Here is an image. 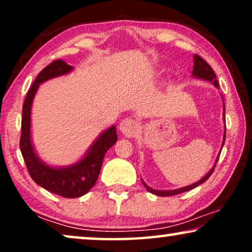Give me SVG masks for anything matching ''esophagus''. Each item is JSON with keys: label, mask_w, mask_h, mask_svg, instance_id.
Masks as SVG:
<instances>
[{"label": "esophagus", "mask_w": 252, "mask_h": 252, "mask_svg": "<svg viewBox=\"0 0 252 252\" xmlns=\"http://www.w3.org/2000/svg\"><path fill=\"white\" fill-rule=\"evenodd\" d=\"M119 129L125 136H135V134L139 130L137 123L132 118H124L119 124Z\"/></svg>", "instance_id": "34e87169"}]
</instances>
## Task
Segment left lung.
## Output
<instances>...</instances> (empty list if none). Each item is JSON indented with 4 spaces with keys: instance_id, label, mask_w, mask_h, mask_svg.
<instances>
[{
    "instance_id": "8db88e82",
    "label": "left lung",
    "mask_w": 252,
    "mask_h": 252,
    "mask_svg": "<svg viewBox=\"0 0 252 252\" xmlns=\"http://www.w3.org/2000/svg\"><path fill=\"white\" fill-rule=\"evenodd\" d=\"M192 75L196 78H199V79H204V80H208V81H212L213 85L216 86L217 88H219V85H218V81H217V77H216V73L215 71L212 70V67L210 66V65L206 63V62L203 60L202 57H199L198 55H194V68H192ZM225 112V111H223ZM226 125V123H225ZM225 140H226V129H225V135H223V141H222V147H223V143H225ZM219 159V156L217 158L216 160V164L217 161ZM216 164L215 166L212 167V170L209 172L208 174L205 175L204 178L201 179V180L195 182V184H192L190 186H187V187H184V188H180V189H175V190H155V189L148 187V186L144 184L142 181V184L144 187L147 188L148 191L153 192V194L157 195V196H173V195H178V194H181V192H185V191H188L190 190V189H194L197 187V186L202 185L203 182H205L208 179L210 178V175L213 173V171H215V167H216Z\"/></svg>"
}]
</instances>
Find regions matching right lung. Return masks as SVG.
<instances>
[{"mask_svg": "<svg viewBox=\"0 0 252 252\" xmlns=\"http://www.w3.org/2000/svg\"><path fill=\"white\" fill-rule=\"evenodd\" d=\"M71 70L72 66L65 62L56 60L40 72L24 101L22 135L19 141L20 151L27 171L34 182L48 191L66 198L80 197L91 190L98 178L105 153L117 141L116 126H111L99 135L80 161L64 168L50 167L37 158L31 142V108L33 98L40 84L58 75L66 74Z\"/></svg>", "mask_w": 252, "mask_h": 252, "instance_id": "right-lung-1", "label": "right lung"}]
</instances>
